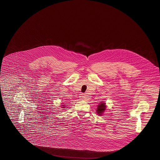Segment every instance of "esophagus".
<instances>
[{
    "mask_svg": "<svg viewBox=\"0 0 160 160\" xmlns=\"http://www.w3.org/2000/svg\"><path fill=\"white\" fill-rule=\"evenodd\" d=\"M87 97H88V96H87L86 94L82 93V94H80V98L81 99H87V98H88Z\"/></svg>",
    "mask_w": 160,
    "mask_h": 160,
    "instance_id": "obj_1",
    "label": "esophagus"
}]
</instances>
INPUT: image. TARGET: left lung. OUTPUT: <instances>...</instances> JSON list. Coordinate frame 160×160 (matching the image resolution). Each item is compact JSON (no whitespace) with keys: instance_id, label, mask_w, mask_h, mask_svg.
Here are the masks:
<instances>
[{"instance_id":"obj_1","label":"left lung","mask_w":160,"mask_h":160,"mask_svg":"<svg viewBox=\"0 0 160 160\" xmlns=\"http://www.w3.org/2000/svg\"><path fill=\"white\" fill-rule=\"evenodd\" d=\"M106 106H105V103H101L99 106H98V108L97 110V112L98 114L101 115L103 113V112H104V110H106Z\"/></svg>"}]
</instances>
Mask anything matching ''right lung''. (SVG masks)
Here are the masks:
<instances>
[{
	"mask_svg": "<svg viewBox=\"0 0 160 160\" xmlns=\"http://www.w3.org/2000/svg\"><path fill=\"white\" fill-rule=\"evenodd\" d=\"M63 106V107H64V106Z\"/></svg>",
	"mask_w": 160,
	"mask_h": 160,
	"instance_id": "obj_1",
	"label": "right lung"
}]
</instances>
